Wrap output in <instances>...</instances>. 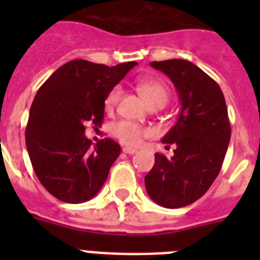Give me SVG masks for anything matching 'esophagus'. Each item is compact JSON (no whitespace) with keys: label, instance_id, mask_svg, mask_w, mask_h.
Listing matches in <instances>:
<instances>
[{"label":"esophagus","instance_id":"obj_1","mask_svg":"<svg viewBox=\"0 0 260 260\" xmlns=\"http://www.w3.org/2000/svg\"><path fill=\"white\" fill-rule=\"evenodd\" d=\"M122 151L125 153H128V155H134V153L137 152V150H135V148H133V147H123Z\"/></svg>","mask_w":260,"mask_h":260}]
</instances>
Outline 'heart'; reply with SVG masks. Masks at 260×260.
<instances>
[{"label":"heart","mask_w":260,"mask_h":260,"mask_svg":"<svg viewBox=\"0 0 260 260\" xmlns=\"http://www.w3.org/2000/svg\"><path fill=\"white\" fill-rule=\"evenodd\" d=\"M138 91L141 93L144 102L148 105L161 103L165 104L169 98V91L167 86L156 79H143L138 83ZM121 96V88L114 87L109 91L105 99V108L107 110H112L117 105ZM110 132L119 142L127 146H138L143 141V138L150 137L152 134V130L148 127L138 125V123L127 121V119H121L118 122H114L110 127Z\"/></svg>","instance_id":"obj_1"}]
</instances>
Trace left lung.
Instances as JSON below:
<instances>
[{"mask_svg": "<svg viewBox=\"0 0 260 260\" xmlns=\"http://www.w3.org/2000/svg\"><path fill=\"white\" fill-rule=\"evenodd\" d=\"M151 66L171 78L181 112L161 139L176 146L173 156L155 153L146 190L158 206L181 208L203 197L220 173L231 141L228 109L219 84L192 62L174 58Z\"/></svg>", "mask_w": 260, "mask_h": 260, "instance_id": "left-lung-1", "label": "left lung"}]
</instances>
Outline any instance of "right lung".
Wrapping results in <instances>:
<instances>
[{"label": "right lung", "mask_w": 260, "mask_h": 260, "mask_svg": "<svg viewBox=\"0 0 260 260\" xmlns=\"http://www.w3.org/2000/svg\"><path fill=\"white\" fill-rule=\"evenodd\" d=\"M137 62L117 66L74 59L39 88L29 109L26 146L41 185L66 203H83L104 185L121 146L110 138L92 147L87 125L100 127L105 99Z\"/></svg>", "instance_id": "obj_1"}]
</instances>
